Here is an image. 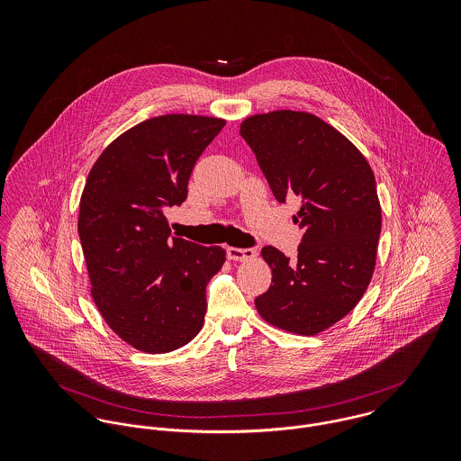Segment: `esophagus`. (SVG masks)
<instances>
[{"label":"esophagus","instance_id":"1","mask_svg":"<svg viewBox=\"0 0 461 461\" xmlns=\"http://www.w3.org/2000/svg\"><path fill=\"white\" fill-rule=\"evenodd\" d=\"M227 256L232 261H250L256 258V250L254 249H236V247H229L227 249Z\"/></svg>","mask_w":461,"mask_h":461}]
</instances>
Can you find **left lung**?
<instances>
[{
	"mask_svg": "<svg viewBox=\"0 0 461 461\" xmlns=\"http://www.w3.org/2000/svg\"><path fill=\"white\" fill-rule=\"evenodd\" d=\"M240 132L275 198L302 202L293 216L303 232L298 258L264 247L271 285L256 307L278 329L320 333L353 311L371 282L382 230L375 174L346 136L311 113L254 115Z\"/></svg>",
	"mask_w": 461,
	"mask_h": 461,
	"instance_id": "1",
	"label": "left lung"
}]
</instances>
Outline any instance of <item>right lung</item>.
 <instances>
[{
  "label": "right lung",
  "instance_id": "1",
  "mask_svg": "<svg viewBox=\"0 0 461 461\" xmlns=\"http://www.w3.org/2000/svg\"><path fill=\"white\" fill-rule=\"evenodd\" d=\"M223 126L197 115L143 121L112 141L88 174L77 232L92 298L136 349L174 351L203 325L205 287L225 250L170 238L165 209L186 200L194 167Z\"/></svg>",
  "mask_w": 461,
  "mask_h": 461
}]
</instances>
